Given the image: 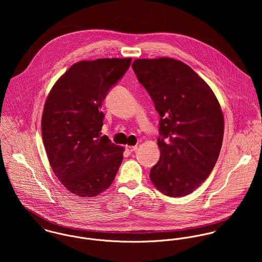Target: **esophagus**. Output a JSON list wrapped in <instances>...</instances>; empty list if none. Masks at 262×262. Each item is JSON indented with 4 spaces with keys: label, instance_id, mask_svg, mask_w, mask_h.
I'll return each instance as SVG.
<instances>
[{
    "label": "esophagus",
    "instance_id": "esophagus-1",
    "mask_svg": "<svg viewBox=\"0 0 262 262\" xmlns=\"http://www.w3.org/2000/svg\"><path fill=\"white\" fill-rule=\"evenodd\" d=\"M135 150H137V146H126V151L128 153H132L134 152Z\"/></svg>",
    "mask_w": 262,
    "mask_h": 262
}]
</instances>
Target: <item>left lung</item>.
Listing matches in <instances>:
<instances>
[{
	"mask_svg": "<svg viewBox=\"0 0 262 262\" xmlns=\"http://www.w3.org/2000/svg\"><path fill=\"white\" fill-rule=\"evenodd\" d=\"M132 69L160 116V157L150 181L165 195H187L218 160L224 135L220 104L207 82L180 60L135 59Z\"/></svg>",
	"mask_w": 262,
	"mask_h": 262,
	"instance_id": "8db88e82",
	"label": "left lung"
}]
</instances>
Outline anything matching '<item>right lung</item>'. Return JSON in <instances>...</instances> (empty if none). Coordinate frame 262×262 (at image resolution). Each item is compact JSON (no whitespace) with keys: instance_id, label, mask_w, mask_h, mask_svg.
I'll use <instances>...</instances> for the list:
<instances>
[{"instance_id":"obj_1","label":"right lung","mask_w":262,"mask_h":262,"mask_svg":"<svg viewBox=\"0 0 262 262\" xmlns=\"http://www.w3.org/2000/svg\"><path fill=\"white\" fill-rule=\"evenodd\" d=\"M132 58L75 63L51 89L41 129L50 166L71 192L92 198L112 185L124 148L101 136L102 104L128 71Z\"/></svg>"}]
</instances>
